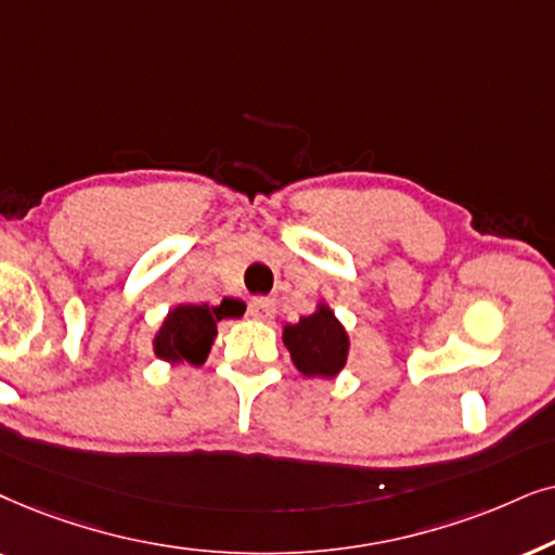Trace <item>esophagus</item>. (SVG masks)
Masks as SVG:
<instances>
[{"label":"esophagus","instance_id":"obj_1","mask_svg":"<svg viewBox=\"0 0 555 555\" xmlns=\"http://www.w3.org/2000/svg\"><path fill=\"white\" fill-rule=\"evenodd\" d=\"M248 312H250V317H254V320L269 322V320H273V314H276V305H273V299L258 297L248 305Z\"/></svg>","mask_w":555,"mask_h":555}]
</instances>
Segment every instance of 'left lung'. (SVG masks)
<instances>
[{
    "label": "left lung",
    "mask_w": 555,
    "mask_h": 555,
    "mask_svg": "<svg viewBox=\"0 0 555 555\" xmlns=\"http://www.w3.org/2000/svg\"><path fill=\"white\" fill-rule=\"evenodd\" d=\"M284 345L294 365L307 378H335L347 363L350 337L327 305L284 327Z\"/></svg>",
    "instance_id": "1"
}]
</instances>
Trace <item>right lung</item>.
<instances>
[{
	"mask_svg": "<svg viewBox=\"0 0 555 555\" xmlns=\"http://www.w3.org/2000/svg\"><path fill=\"white\" fill-rule=\"evenodd\" d=\"M246 305L241 299H223L218 307L210 305H180L165 317L154 335V354L167 363L203 365L208 360L212 339L218 335V322L243 317Z\"/></svg>",
	"mask_w": 555,
	"mask_h": 555,
	"instance_id": "obj_1",
	"label": "right lung"
}]
</instances>
